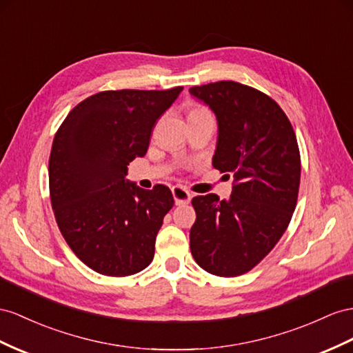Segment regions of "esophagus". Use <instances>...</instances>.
Instances as JSON below:
<instances>
[{
  "mask_svg": "<svg viewBox=\"0 0 353 353\" xmlns=\"http://www.w3.org/2000/svg\"><path fill=\"white\" fill-rule=\"evenodd\" d=\"M171 192H173L174 203L177 205H185L191 201V194H189L188 189H185L182 186H174L173 189H171Z\"/></svg>",
  "mask_w": 353,
  "mask_h": 353,
  "instance_id": "obj_1",
  "label": "esophagus"
}]
</instances>
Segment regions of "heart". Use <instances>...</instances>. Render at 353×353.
<instances>
[{
  "label": "heart",
  "instance_id": "1",
  "mask_svg": "<svg viewBox=\"0 0 353 353\" xmlns=\"http://www.w3.org/2000/svg\"><path fill=\"white\" fill-rule=\"evenodd\" d=\"M203 113H209V110H207V108L203 107V105H192L191 110H189V116H192V114H203Z\"/></svg>",
  "mask_w": 353,
  "mask_h": 353
}]
</instances>
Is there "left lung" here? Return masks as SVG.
<instances>
[{
  "instance_id": "obj_1",
  "label": "left lung",
  "mask_w": 353,
  "mask_h": 353,
  "mask_svg": "<svg viewBox=\"0 0 353 353\" xmlns=\"http://www.w3.org/2000/svg\"><path fill=\"white\" fill-rule=\"evenodd\" d=\"M189 92L218 119L213 167L234 176L230 200L219 201L216 194L192 198V256L210 274H245L291 222L301 176L295 132L274 99L255 88L222 80Z\"/></svg>"
}]
</instances>
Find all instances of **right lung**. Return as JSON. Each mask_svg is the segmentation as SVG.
<instances>
[{
    "label": "right lung",
    "instance_id": "1",
    "mask_svg": "<svg viewBox=\"0 0 353 353\" xmlns=\"http://www.w3.org/2000/svg\"><path fill=\"white\" fill-rule=\"evenodd\" d=\"M183 90H104L79 103L59 126L49 158L52 209L62 237L89 268L125 277L146 268L164 216V185L150 191L125 179L144 157L152 128Z\"/></svg>",
    "mask_w": 353,
    "mask_h": 353
}]
</instances>
